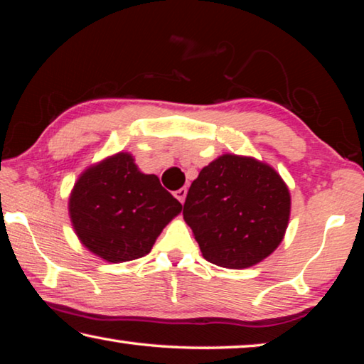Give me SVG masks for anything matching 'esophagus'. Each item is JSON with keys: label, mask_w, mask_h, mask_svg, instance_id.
I'll return each instance as SVG.
<instances>
[{"label": "esophagus", "mask_w": 364, "mask_h": 364, "mask_svg": "<svg viewBox=\"0 0 364 364\" xmlns=\"http://www.w3.org/2000/svg\"><path fill=\"white\" fill-rule=\"evenodd\" d=\"M173 194H175V197H176V199H178V200H180V202H181V204H183V202H184V199H186L188 189H186V188H180V189H176Z\"/></svg>", "instance_id": "34e87169"}]
</instances>
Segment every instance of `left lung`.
Masks as SVG:
<instances>
[{"label":"left lung","instance_id":"obj_1","mask_svg":"<svg viewBox=\"0 0 364 364\" xmlns=\"http://www.w3.org/2000/svg\"><path fill=\"white\" fill-rule=\"evenodd\" d=\"M291 194L279 173L254 157L225 154L200 170L188 191L183 217L207 262L254 267L281 244Z\"/></svg>","mask_w":364,"mask_h":364}]
</instances>
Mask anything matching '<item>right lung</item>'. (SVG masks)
<instances>
[{
  "instance_id": "1",
  "label": "right lung",
  "mask_w": 364,
  "mask_h": 364,
  "mask_svg": "<svg viewBox=\"0 0 364 364\" xmlns=\"http://www.w3.org/2000/svg\"><path fill=\"white\" fill-rule=\"evenodd\" d=\"M180 212V202L156 175L141 173L128 152L86 168L69 199L80 242L110 263L149 254L159 234Z\"/></svg>"
}]
</instances>
